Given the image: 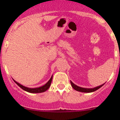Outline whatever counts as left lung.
I'll return each mask as SVG.
<instances>
[{
  "label": "left lung",
  "instance_id": "1",
  "mask_svg": "<svg viewBox=\"0 0 120 120\" xmlns=\"http://www.w3.org/2000/svg\"><path fill=\"white\" fill-rule=\"evenodd\" d=\"M70 83H71V86L73 87V88L74 89H75L76 90L79 92H86V93L92 92L95 91V90H98V89L101 88V87L104 85V84H105V83L102 84V85L99 86L95 87V88H81V87H79L78 86L76 85L75 84H74L71 81H70Z\"/></svg>",
  "mask_w": 120,
  "mask_h": 120
}]
</instances>
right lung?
<instances>
[{"label": "right lung", "instance_id": "right-lung-1", "mask_svg": "<svg viewBox=\"0 0 120 120\" xmlns=\"http://www.w3.org/2000/svg\"><path fill=\"white\" fill-rule=\"evenodd\" d=\"M52 76L51 77L50 80L48 81V82L46 84H45L44 85L42 86L41 87H39V88H27V87H25L24 86L22 85L20 83H18L17 82H16L15 80L14 82L17 84L21 88H22L23 90H25V91L28 92L30 93H41V92H44L46 91L49 88H50V85H51V81H52Z\"/></svg>", "mask_w": 120, "mask_h": 120}]
</instances>
